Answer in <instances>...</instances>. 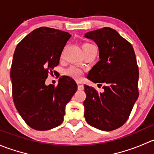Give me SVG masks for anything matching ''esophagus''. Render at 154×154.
Here are the masks:
<instances>
[{
    "label": "esophagus",
    "mask_w": 154,
    "mask_h": 154,
    "mask_svg": "<svg viewBox=\"0 0 154 154\" xmlns=\"http://www.w3.org/2000/svg\"><path fill=\"white\" fill-rule=\"evenodd\" d=\"M77 84L78 86V89L79 90H83L84 88V86H83V84L82 82L80 81H77Z\"/></svg>",
    "instance_id": "1"
}]
</instances>
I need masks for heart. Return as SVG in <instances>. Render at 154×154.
<instances>
[{
    "label": "heart",
    "mask_w": 154,
    "mask_h": 154,
    "mask_svg": "<svg viewBox=\"0 0 154 154\" xmlns=\"http://www.w3.org/2000/svg\"><path fill=\"white\" fill-rule=\"evenodd\" d=\"M91 45H92L89 44V43H84V44L82 45V48H83V50H85L86 48ZM65 74L73 79L79 80V79H80L82 77L83 72L81 69L77 68V66H71V67L67 68V69L65 71Z\"/></svg>",
    "instance_id": "1"
}]
</instances>
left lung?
I'll list each match as a JSON object with an SVG mask.
<instances>
[{
	"label": "left lung",
	"mask_w": 154,
	"mask_h": 154,
	"mask_svg": "<svg viewBox=\"0 0 154 154\" xmlns=\"http://www.w3.org/2000/svg\"><path fill=\"white\" fill-rule=\"evenodd\" d=\"M85 37L93 39L99 48L100 60L87 78L102 86L99 93L84 85V116L88 125L112 131L127 122L139 97V68L132 45L110 27L91 31Z\"/></svg>",
	"instance_id": "1"
}]
</instances>
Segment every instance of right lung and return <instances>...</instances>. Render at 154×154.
<instances>
[{
    "mask_svg": "<svg viewBox=\"0 0 154 154\" xmlns=\"http://www.w3.org/2000/svg\"><path fill=\"white\" fill-rule=\"evenodd\" d=\"M71 36L67 32L42 27L15 48L10 71L12 98L23 120L34 130H48L61 125L66 104L77 89L76 82L67 76L60 77L57 86L45 85Z\"/></svg>",
    "mask_w": 154,
    "mask_h": 154,
    "instance_id": "obj_1",
    "label": "right lung"
}]
</instances>
